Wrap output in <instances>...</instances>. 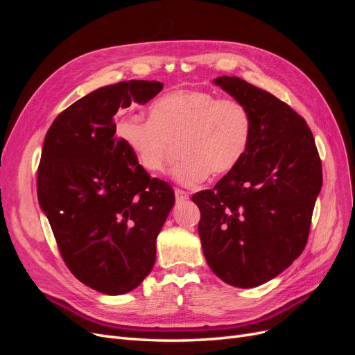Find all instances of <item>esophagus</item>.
<instances>
[{
    "instance_id": "obj_1",
    "label": "esophagus",
    "mask_w": 355,
    "mask_h": 355,
    "mask_svg": "<svg viewBox=\"0 0 355 355\" xmlns=\"http://www.w3.org/2000/svg\"><path fill=\"white\" fill-rule=\"evenodd\" d=\"M175 197H176V201L178 202H184V201H187L189 197H188V192H185V191H182V189H176L175 191Z\"/></svg>"
}]
</instances>
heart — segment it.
I'll return each instance as SVG.
<instances>
[{
	"label": "heart",
	"instance_id": "b5f03b06",
	"mask_svg": "<svg viewBox=\"0 0 355 355\" xmlns=\"http://www.w3.org/2000/svg\"><path fill=\"white\" fill-rule=\"evenodd\" d=\"M148 118H121L116 128L121 144L149 175L163 173L176 145L180 159L171 176L187 187L228 173L250 142L252 118L245 106L210 92H168L149 106Z\"/></svg>",
	"mask_w": 355,
	"mask_h": 355
}]
</instances>
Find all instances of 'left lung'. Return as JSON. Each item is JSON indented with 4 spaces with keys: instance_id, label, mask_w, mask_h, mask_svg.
<instances>
[{
    "instance_id": "1",
    "label": "left lung",
    "mask_w": 355,
    "mask_h": 355,
    "mask_svg": "<svg viewBox=\"0 0 355 355\" xmlns=\"http://www.w3.org/2000/svg\"><path fill=\"white\" fill-rule=\"evenodd\" d=\"M213 83L245 106L252 135L240 163L192 201L211 271L250 288L282 274L305 249L323 185L321 161L306 121L287 103L239 77Z\"/></svg>"
}]
</instances>
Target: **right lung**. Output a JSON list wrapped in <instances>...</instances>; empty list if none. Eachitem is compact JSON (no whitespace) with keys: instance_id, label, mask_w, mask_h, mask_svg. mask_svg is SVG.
I'll list each match as a JSON object with an SVG mask.
<instances>
[{"instance_id":"add662e5","label":"right lung","mask_w":355,"mask_h":355,"mask_svg":"<svg viewBox=\"0 0 355 355\" xmlns=\"http://www.w3.org/2000/svg\"><path fill=\"white\" fill-rule=\"evenodd\" d=\"M161 90L163 83L145 80L105 85L59 114L44 139L40 207L69 271L105 295L132 292L151 272L175 206L171 187L149 178L115 136L116 111Z\"/></svg>"}]
</instances>
